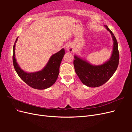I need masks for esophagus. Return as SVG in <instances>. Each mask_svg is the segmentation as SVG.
Segmentation results:
<instances>
[{
	"label": "esophagus",
	"mask_w": 132,
	"mask_h": 132,
	"mask_svg": "<svg viewBox=\"0 0 132 132\" xmlns=\"http://www.w3.org/2000/svg\"><path fill=\"white\" fill-rule=\"evenodd\" d=\"M66 48L68 52H73L74 51V49H73V46L72 45V44L69 43L68 45H67V46L66 47Z\"/></svg>",
	"instance_id": "obj_1"
}]
</instances>
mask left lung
Wrapping results in <instances>:
<instances>
[{
  "instance_id": "obj_1",
  "label": "left lung",
  "mask_w": 132,
  "mask_h": 132,
  "mask_svg": "<svg viewBox=\"0 0 132 132\" xmlns=\"http://www.w3.org/2000/svg\"><path fill=\"white\" fill-rule=\"evenodd\" d=\"M105 26L111 33L113 40L112 53L109 61L103 64L95 66L77 55L74 56V67L75 72L84 84L89 87H96L104 84L113 75L119 64V54L117 41L107 26Z\"/></svg>"
}]
</instances>
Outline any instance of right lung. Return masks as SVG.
Returning a JSON list of instances; mask_svg holds the SVG:
<instances>
[{"label":"right lung","mask_w":132,"mask_h":132,"mask_svg":"<svg viewBox=\"0 0 132 132\" xmlns=\"http://www.w3.org/2000/svg\"><path fill=\"white\" fill-rule=\"evenodd\" d=\"M18 40V38L15 43ZM15 43L13 46V61L15 70L22 80L32 88L43 90L48 88L55 83L59 73V67L65 54L63 48L58 52L52 55L46 67L37 72L28 73L22 70L18 65L15 57Z\"/></svg>","instance_id":"1"}]
</instances>
